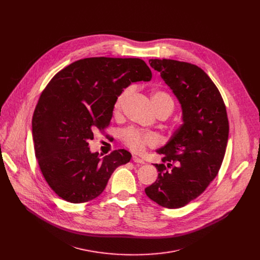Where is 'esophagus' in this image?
<instances>
[{"instance_id":"34e87169","label":"esophagus","mask_w":260,"mask_h":260,"mask_svg":"<svg viewBox=\"0 0 260 260\" xmlns=\"http://www.w3.org/2000/svg\"><path fill=\"white\" fill-rule=\"evenodd\" d=\"M132 159H133V161H134V162H137V164H141V165H142V164H144V160H143V159H141L140 157L136 156V155H133V158H132Z\"/></svg>"}]
</instances>
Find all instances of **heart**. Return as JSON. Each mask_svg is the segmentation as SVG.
Listing matches in <instances>:
<instances>
[{
    "label": "heart",
    "instance_id": "obj_1",
    "mask_svg": "<svg viewBox=\"0 0 260 260\" xmlns=\"http://www.w3.org/2000/svg\"><path fill=\"white\" fill-rule=\"evenodd\" d=\"M134 86H127L122 89L114 102V112L117 113L121 110L125 101L133 93ZM152 103L156 112L160 110H167L169 115L172 113L174 109L173 98L164 90H157L152 94ZM120 138L122 142L136 153L143 152L147 147H155L159 143L157 135L153 133H142L136 128L128 127L122 131Z\"/></svg>",
    "mask_w": 260,
    "mask_h": 260
}]
</instances>
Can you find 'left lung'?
I'll return each instance as SVG.
<instances>
[{
	"instance_id": "left-lung-1",
	"label": "left lung",
	"mask_w": 260,
	"mask_h": 260,
	"mask_svg": "<svg viewBox=\"0 0 260 260\" xmlns=\"http://www.w3.org/2000/svg\"><path fill=\"white\" fill-rule=\"evenodd\" d=\"M150 66L173 90L183 123L156 150V181L145 188L161 207L178 209L201 196L217 176L229 140L226 108L218 88L198 66L174 59H150Z\"/></svg>"
}]
</instances>
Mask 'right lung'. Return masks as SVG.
<instances>
[{"mask_svg":"<svg viewBox=\"0 0 260 260\" xmlns=\"http://www.w3.org/2000/svg\"><path fill=\"white\" fill-rule=\"evenodd\" d=\"M140 58L88 57L55 74L34 111L35 155L50 188L62 200L80 204L98 198L115 171L132 154L114 150L101 159L91 153L93 132H104L118 93L132 82L150 81Z\"/></svg>","mask_w":260,"mask_h":260,"instance_id":"right-lung-1","label":"right lung"}]
</instances>
